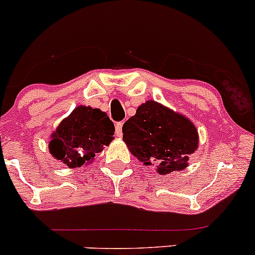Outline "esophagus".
<instances>
[{"mask_svg": "<svg viewBox=\"0 0 255 255\" xmlns=\"http://www.w3.org/2000/svg\"><path fill=\"white\" fill-rule=\"evenodd\" d=\"M122 126H124L122 122H118V124L115 125V135L116 136H121L122 135Z\"/></svg>", "mask_w": 255, "mask_h": 255, "instance_id": "34e87169", "label": "esophagus"}]
</instances>
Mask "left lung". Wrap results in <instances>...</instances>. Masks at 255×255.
<instances>
[{"label":"left lung","mask_w":255,"mask_h":255,"mask_svg":"<svg viewBox=\"0 0 255 255\" xmlns=\"http://www.w3.org/2000/svg\"><path fill=\"white\" fill-rule=\"evenodd\" d=\"M122 133L131 153L144 164H156L160 175L186 168L188 156L198 147L194 125L152 101L137 108Z\"/></svg>","instance_id":"1"}]
</instances>
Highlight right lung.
<instances>
[{"label": "right lung", "mask_w": 255, "mask_h": 255, "mask_svg": "<svg viewBox=\"0 0 255 255\" xmlns=\"http://www.w3.org/2000/svg\"><path fill=\"white\" fill-rule=\"evenodd\" d=\"M114 131L113 121L103 111L78 107L52 134L49 150L69 168L81 166L110 144Z\"/></svg>", "instance_id": "obj_1"}]
</instances>
